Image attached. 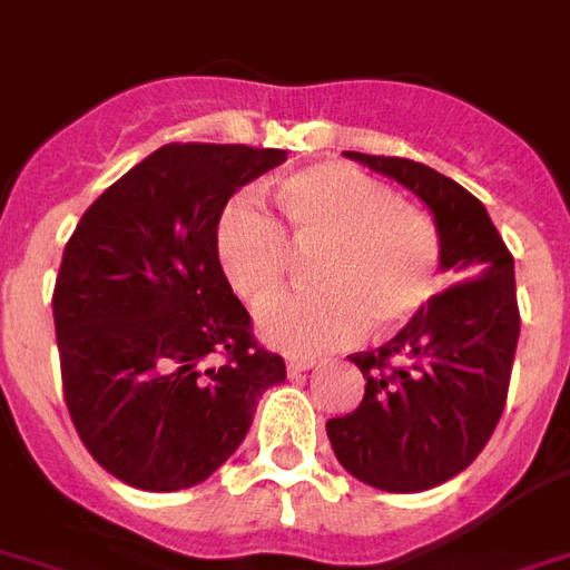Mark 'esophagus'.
Segmentation results:
<instances>
[{
    "instance_id": "esophagus-1",
    "label": "esophagus",
    "mask_w": 570,
    "mask_h": 570,
    "mask_svg": "<svg viewBox=\"0 0 570 570\" xmlns=\"http://www.w3.org/2000/svg\"><path fill=\"white\" fill-rule=\"evenodd\" d=\"M288 373H305V370H312V366H317V361L314 358H303V355H288Z\"/></svg>"
}]
</instances>
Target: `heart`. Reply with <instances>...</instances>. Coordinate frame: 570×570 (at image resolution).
Instances as JSON below:
<instances>
[{
  "mask_svg": "<svg viewBox=\"0 0 570 570\" xmlns=\"http://www.w3.org/2000/svg\"><path fill=\"white\" fill-rule=\"evenodd\" d=\"M285 227L253 195L220 212L215 250L244 303L282 291L296 250H314L320 288L267 305L258 328L294 352L332 350L366 326H402L440 288V233L425 212L396 200L387 183L343 163H317L279 180Z\"/></svg>",
  "mask_w": 570,
  "mask_h": 570,
  "instance_id": "1",
  "label": "heart"
}]
</instances>
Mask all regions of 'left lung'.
I'll list each match as a JSON object with an SVG mask.
<instances>
[{"instance_id":"8db88e82","label":"left lung","mask_w":570,"mask_h":570,"mask_svg":"<svg viewBox=\"0 0 570 570\" xmlns=\"http://www.w3.org/2000/svg\"><path fill=\"white\" fill-rule=\"evenodd\" d=\"M434 212L440 267L458 276L393 341L355 352L364 399L326 422L352 478L384 492H422L460 474L489 443L507 404L519 343L512 253L483 204L445 174L404 157L346 150Z\"/></svg>"}]
</instances>
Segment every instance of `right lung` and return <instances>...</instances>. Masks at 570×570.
Wrapping results in <instances>:
<instances>
[{
	"instance_id": "add662e5",
	"label": "right lung",
	"mask_w": 570,
	"mask_h": 570,
	"mask_svg": "<svg viewBox=\"0 0 570 570\" xmlns=\"http://www.w3.org/2000/svg\"><path fill=\"white\" fill-rule=\"evenodd\" d=\"M285 159L279 148L163 145L66 242L51 294L63 399L112 478L148 492L206 481L242 445L262 393L285 381L215 250L229 197Z\"/></svg>"
}]
</instances>
